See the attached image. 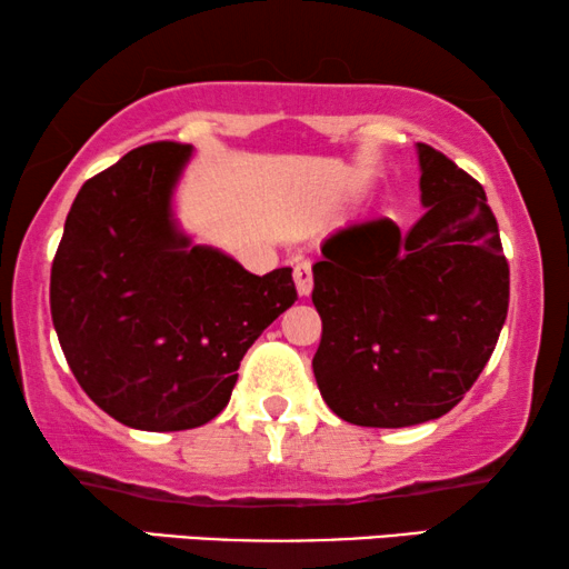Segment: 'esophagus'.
Instances as JSON below:
<instances>
[{
  "mask_svg": "<svg viewBox=\"0 0 569 569\" xmlns=\"http://www.w3.org/2000/svg\"><path fill=\"white\" fill-rule=\"evenodd\" d=\"M295 287H298L300 295H310L313 290V269H310V261H298L295 263Z\"/></svg>",
  "mask_w": 569,
  "mask_h": 569,
  "instance_id": "esophagus-1",
  "label": "esophagus"
}]
</instances>
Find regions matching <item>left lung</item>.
<instances>
[{
  "instance_id": "obj_1",
  "label": "left lung",
  "mask_w": 569,
  "mask_h": 569,
  "mask_svg": "<svg viewBox=\"0 0 569 569\" xmlns=\"http://www.w3.org/2000/svg\"><path fill=\"white\" fill-rule=\"evenodd\" d=\"M427 212L407 236L380 217L326 238L313 263L318 391L360 427L448 415L495 352L510 269L479 181L417 144Z\"/></svg>"
}]
</instances>
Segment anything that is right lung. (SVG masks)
<instances>
[{
  "label": "right lung",
  "instance_id": "1",
  "mask_svg": "<svg viewBox=\"0 0 569 569\" xmlns=\"http://www.w3.org/2000/svg\"><path fill=\"white\" fill-rule=\"evenodd\" d=\"M191 144L137 147L77 193L51 263V318L82 391L121 425L176 432L228 407L248 347L298 300L178 230Z\"/></svg>",
  "mask_w": 569,
  "mask_h": 569
}]
</instances>
